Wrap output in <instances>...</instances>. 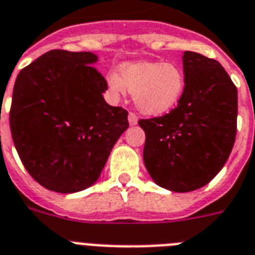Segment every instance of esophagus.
Instances as JSON below:
<instances>
[{"instance_id": "obj_1", "label": "esophagus", "mask_w": 255, "mask_h": 255, "mask_svg": "<svg viewBox=\"0 0 255 255\" xmlns=\"http://www.w3.org/2000/svg\"><path fill=\"white\" fill-rule=\"evenodd\" d=\"M128 122L131 126H134V124H137V115L134 113H129L128 114Z\"/></svg>"}]
</instances>
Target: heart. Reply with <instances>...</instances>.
I'll use <instances>...</instances> for the list:
<instances>
[{
    "instance_id": "heart-1",
    "label": "heart",
    "mask_w": 255,
    "mask_h": 255,
    "mask_svg": "<svg viewBox=\"0 0 255 255\" xmlns=\"http://www.w3.org/2000/svg\"><path fill=\"white\" fill-rule=\"evenodd\" d=\"M110 92L123 95L131 92L133 102L141 113L161 115L179 102L185 92V73L173 63H127L122 65L121 76L110 73Z\"/></svg>"
}]
</instances>
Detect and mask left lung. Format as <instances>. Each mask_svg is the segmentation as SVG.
Segmentation results:
<instances>
[{
  "label": "left lung",
  "mask_w": 255,
  "mask_h": 255,
  "mask_svg": "<svg viewBox=\"0 0 255 255\" xmlns=\"http://www.w3.org/2000/svg\"><path fill=\"white\" fill-rule=\"evenodd\" d=\"M185 92L169 114L140 119L144 163L161 187L188 192L223 169L237 132V88L219 61L183 53Z\"/></svg>",
  "instance_id": "left-lung-1"
}]
</instances>
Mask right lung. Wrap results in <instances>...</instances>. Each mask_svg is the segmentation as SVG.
<instances>
[{"label": "right lung", "instance_id": "obj_1", "mask_svg": "<svg viewBox=\"0 0 255 255\" xmlns=\"http://www.w3.org/2000/svg\"><path fill=\"white\" fill-rule=\"evenodd\" d=\"M92 52L53 49L20 70L10 131L26 170L51 191L90 187L128 128V113L110 106L107 82Z\"/></svg>", "mask_w": 255, "mask_h": 255}]
</instances>
